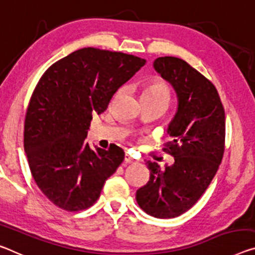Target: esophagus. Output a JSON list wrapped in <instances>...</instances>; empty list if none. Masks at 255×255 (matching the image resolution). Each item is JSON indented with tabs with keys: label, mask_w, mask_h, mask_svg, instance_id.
<instances>
[{
	"label": "esophagus",
	"mask_w": 255,
	"mask_h": 255,
	"mask_svg": "<svg viewBox=\"0 0 255 255\" xmlns=\"http://www.w3.org/2000/svg\"><path fill=\"white\" fill-rule=\"evenodd\" d=\"M124 162L125 163H135L138 162L134 157H132L130 154H128V152H125V156H124Z\"/></svg>",
	"instance_id": "obj_1"
}]
</instances>
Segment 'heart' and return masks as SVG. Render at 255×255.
<instances>
[{"mask_svg": "<svg viewBox=\"0 0 255 255\" xmlns=\"http://www.w3.org/2000/svg\"><path fill=\"white\" fill-rule=\"evenodd\" d=\"M142 97L156 98V99H163L168 101L170 100V90L164 82L159 80L151 81L147 84L146 89L143 90Z\"/></svg>", "mask_w": 255, "mask_h": 255, "instance_id": "b5f03b06", "label": "heart"}]
</instances>
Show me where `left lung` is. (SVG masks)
Returning a JSON list of instances; mask_svg holds the SVG:
<instances>
[{"label":"left lung","mask_w":255,"mask_h":255,"mask_svg":"<svg viewBox=\"0 0 255 255\" xmlns=\"http://www.w3.org/2000/svg\"><path fill=\"white\" fill-rule=\"evenodd\" d=\"M152 66L177 93V112L167 128L174 163L162 170L147 162L149 181L135 198L147 214L170 219L193 207L217 173L225 151V109L214 85L185 60L159 57Z\"/></svg>","instance_id":"obj_1"}]
</instances>
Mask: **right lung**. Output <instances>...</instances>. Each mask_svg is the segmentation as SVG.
Listing matches in <instances>:
<instances>
[{"mask_svg": "<svg viewBox=\"0 0 255 255\" xmlns=\"http://www.w3.org/2000/svg\"><path fill=\"white\" fill-rule=\"evenodd\" d=\"M146 64L122 52L83 48L54 62L35 88L27 108L23 148L42 193L66 211L95 204L124 159L85 142L92 115L107 109L114 93Z\"/></svg>", "mask_w": 255, "mask_h": 255, "instance_id": "obj_1", "label": "right lung"}]
</instances>
